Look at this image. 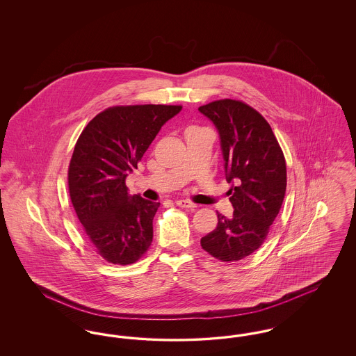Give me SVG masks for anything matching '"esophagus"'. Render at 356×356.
<instances>
[{
  "label": "esophagus",
  "mask_w": 356,
  "mask_h": 356,
  "mask_svg": "<svg viewBox=\"0 0 356 356\" xmlns=\"http://www.w3.org/2000/svg\"><path fill=\"white\" fill-rule=\"evenodd\" d=\"M176 204H177L179 207H181V208H195V207H196V204L192 203L191 200H186V199L176 200Z\"/></svg>",
  "instance_id": "esophagus-1"
}]
</instances>
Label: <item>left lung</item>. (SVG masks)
Masks as SVG:
<instances>
[{
  "mask_svg": "<svg viewBox=\"0 0 356 356\" xmlns=\"http://www.w3.org/2000/svg\"><path fill=\"white\" fill-rule=\"evenodd\" d=\"M220 136L232 218L218 212V227L202 237L204 251L237 261L264 243L286 195L287 167L270 124L244 102L224 99L199 108Z\"/></svg>",
  "mask_w": 356,
  "mask_h": 356,
  "instance_id": "8db88e82",
  "label": "left lung"
}]
</instances>
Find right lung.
Segmentation results:
<instances>
[{"instance_id":"obj_1","label":"right lung","mask_w":356,"mask_h":356,"mask_svg":"<svg viewBox=\"0 0 356 356\" xmlns=\"http://www.w3.org/2000/svg\"><path fill=\"white\" fill-rule=\"evenodd\" d=\"M180 105L112 106L90 120L70 159V200L85 234L106 261L127 266L149 248L160 203L131 196L128 173Z\"/></svg>"}]
</instances>
